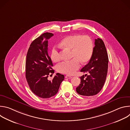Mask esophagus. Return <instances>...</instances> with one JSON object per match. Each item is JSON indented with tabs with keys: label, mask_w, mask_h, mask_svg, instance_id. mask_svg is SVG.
I'll use <instances>...</instances> for the list:
<instances>
[{
	"label": "esophagus",
	"mask_w": 130,
	"mask_h": 130,
	"mask_svg": "<svg viewBox=\"0 0 130 130\" xmlns=\"http://www.w3.org/2000/svg\"><path fill=\"white\" fill-rule=\"evenodd\" d=\"M65 78H67V79H71V78H72V76H69V75H66V76H65Z\"/></svg>",
	"instance_id": "34e87169"
}]
</instances>
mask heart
I'll list each match as a JSON object with an SVG mask.
<instances>
[{
	"instance_id": "heart-1",
	"label": "heart",
	"mask_w": 130,
	"mask_h": 130,
	"mask_svg": "<svg viewBox=\"0 0 130 130\" xmlns=\"http://www.w3.org/2000/svg\"><path fill=\"white\" fill-rule=\"evenodd\" d=\"M65 48L71 50L70 61L63 62L58 65L57 69L61 73L71 75L75 73L82 63L87 62L93 52V44L88 36L75 34L66 36L61 43ZM50 58L54 62L60 61L59 51L54 48L51 53Z\"/></svg>"
}]
</instances>
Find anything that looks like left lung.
<instances>
[{"mask_svg": "<svg viewBox=\"0 0 130 130\" xmlns=\"http://www.w3.org/2000/svg\"><path fill=\"white\" fill-rule=\"evenodd\" d=\"M95 45L88 63L81 70V72L89 73V75L80 77L81 84L76 88L77 92L82 96L97 94L106 80L108 62L106 49L103 41L99 38L95 39Z\"/></svg>", "mask_w": 130, "mask_h": 130, "instance_id": "obj_1", "label": "left lung"}]
</instances>
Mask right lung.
Wrapping results in <instances>:
<instances>
[{
  "label": "right lung",
  "instance_id": "obj_1",
  "mask_svg": "<svg viewBox=\"0 0 130 130\" xmlns=\"http://www.w3.org/2000/svg\"><path fill=\"white\" fill-rule=\"evenodd\" d=\"M53 35L48 32L42 34L32 42L27 54V81L31 91L42 98H49L56 95L64 79V76L59 73L52 80L48 79L49 75L54 72L48 48V40Z\"/></svg>",
  "mask_w": 130,
  "mask_h": 130
}]
</instances>
